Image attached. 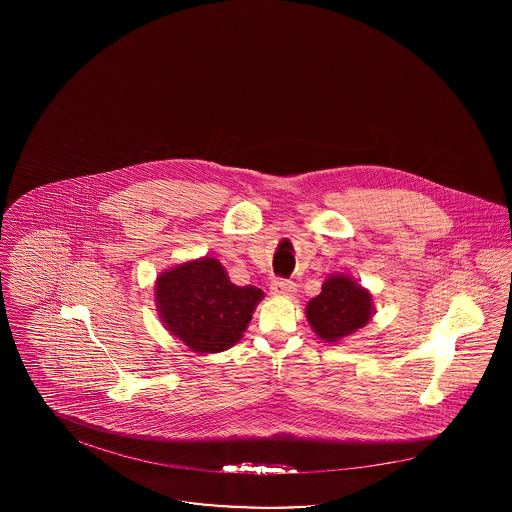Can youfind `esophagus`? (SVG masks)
Masks as SVG:
<instances>
[{
  "instance_id": "obj_1",
  "label": "esophagus",
  "mask_w": 512,
  "mask_h": 512,
  "mask_svg": "<svg viewBox=\"0 0 512 512\" xmlns=\"http://www.w3.org/2000/svg\"><path fill=\"white\" fill-rule=\"evenodd\" d=\"M270 293L280 297H293L297 293V284L292 280H274L270 284Z\"/></svg>"
}]
</instances>
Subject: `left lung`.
Here are the masks:
<instances>
[{"label":"left lung","instance_id":"left-lung-1","mask_svg":"<svg viewBox=\"0 0 512 512\" xmlns=\"http://www.w3.org/2000/svg\"><path fill=\"white\" fill-rule=\"evenodd\" d=\"M376 313L372 293L349 274H330L322 292L305 307V317L313 332L326 343H340L365 328Z\"/></svg>","mask_w":512,"mask_h":512}]
</instances>
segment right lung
<instances>
[{"label":"right lung","instance_id":"right-lung-1","mask_svg":"<svg viewBox=\"0 0 512 512\" xmlns=\"http://www.w3.org/2000/svg\"><path fill=\"white\" fill-rule=\"evenodd\" d=\"M165 330L197 355L220 353L244 338L257 303L255 286H236L215 257H199L163 270L153 288Z\"/></svg>","mask_w":512,"mask_h":512}]
</instances>
